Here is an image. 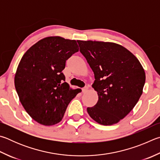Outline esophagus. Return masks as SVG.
Segmentation results:
<instances>
[{"mask_svg":"<svg viewBox=\"0 0 160 160\" xmlns=\"http://www.w3.org/2000/svg\"><path fill=\"white\" fill-rule=\"evenodd\" d=\"M88 87L85 86V88H83L82 89V92H87V90H88Z\"/></svg>","mask_w":160,"mask_h":160,"instance_id":"1","label":"esophagus"}]
</instances>
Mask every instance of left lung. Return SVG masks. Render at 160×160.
Here are the masks:
<instances>
[{"label": "left lung", "mask_w": 160, "mask_h": 160, "mask_svg": "<svg viewBox=\"0 0 160 160\" xmlns=\"http://www.w3.org/2000/svg\"><path fill=\"white\" fill-rule=\"evenodd\" d=\"M93 72L98 100L87 108L93 120L112 125L129 114L143 92L146 74L137 58L113 42L77 40Z\"/></svg>", "instance_id": "obj_1"}]
</instances>
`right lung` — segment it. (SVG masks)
<instances>
[{
    "label": "right lung",
    "mask_w": 160,
    "mask_h": 160,
    "mask_svg": "<svg viewBox=\"0 0 160 160\" xmlns=\"http://www.w3.org/2000/svg\"><path fill=\"white\" fill-rule=\"evenodd\" d=\"M79 48L75 40L48 37L26 52L19 63L14 85L23 107L45 126L62 120L71 101L81 89H72L62 71Z\"/></svg>",
    "instance_id": "1"
}]
</instances>
